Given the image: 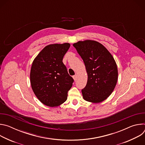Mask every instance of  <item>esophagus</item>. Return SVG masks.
Listing matches in <instances>:
<instances>
[{
    "instance_id": "obj_1",
    "label": "esophagus",
    "mask_w": 145,
    "mask_h": 145,
    "mask_svg": "<svg viewBox=\"0 0 145 145\" xmlns=\"http://www.w3.org/2000/svg\"><path fill=\"white\" fill-rule=\"evenodd\" d=\"M73 79H74V81H76V80H77V74H76L75 75H74V76H73Z\"/></svg>"
}]
</instances>
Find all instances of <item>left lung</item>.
I'll use <instances>...</instances> for the list:
<instances>
[{
    "instance_id": "left-lung-1",
    "label": "left lung",
    "mask_w": 145,
    "mask_h": 145,
    "mask_svg": "<svg viewBox=\"0 0 145 145\" xmlns=\"http://www.w3.org/2000/svg\"><path fill=\"white\" fill-rule=\"evenodd\" d=\"M73 46L83 60L88 74L87 85L81 90L84 99L95 103L104 101L112 93L118 81L114 57L95 40L78 41Z\"/></svg>"
}]
</instances>
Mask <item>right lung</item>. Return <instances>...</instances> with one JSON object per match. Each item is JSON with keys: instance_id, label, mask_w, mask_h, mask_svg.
<instances>
[{"instance_id": "1", "label": "right lung", "mask_w": 145, "mask_h": 145, "mask_svg": "<svg viewBox=\"0 0 145 145\" xmlns=\"http://www.w3.org/2000/svg\"><path fill=\"white\" fill-rule=\"evenodd\" d=\"M70 44H51L45 46L34 59L30 71L32 89L44 105L57 107L67 99L73 78L68 73L63 59Z\"/></svg>"}]
</instances>
